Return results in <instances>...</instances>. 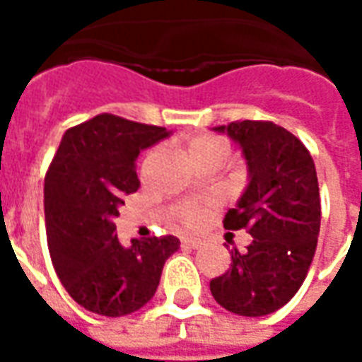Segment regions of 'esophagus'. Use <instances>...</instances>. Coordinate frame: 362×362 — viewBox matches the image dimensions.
Returning a JSON list of instances; mask_svg holds the SVG:
<instances>
[{
  "label": "esophagus",
  "instance_id": "1",
  "mask_svg": "<svg viewBox=\"0 0 362 362\" xmlns=\"http://www.w3.org/2000/svg\"><path fill=\"white\" fill-rule=\"evenodd\" d=\"M182 246H186V248H199L202 243H199L197 238H188V236H184V238H182Z\"/></svg>",
  "mask_w": 362,
  "mask_h": 362
}]
</instances>
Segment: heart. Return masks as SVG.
I'll return each mask as SVG.
<instances>
[{
	"label": "heart",
	"instance_id": "heart-1",
	"mask_svg": "<svg viewBox=\"0 0 362 362\" xmlns=\"http://www.w3.org/2000/svg\"><path fill=\"white\" fill-rule=\"evenodd\" d=\"M186 153H188L189 160L194 165H204V163H221L223 158L227 157L228 153V143L219 137V135L213 134H197L192 135L188 141H186ZM180 221L188 227H194L202 219V209L197 205H186L180 211Z\"/></svg>",
	"mask_w": 362,
	"mask_h": 362
}]
</instances>
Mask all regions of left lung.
Segmentation results:
<instances>
[{
    "label": "left lung",
    "instance_id": "1",
    "mask_svg": "<svg viewBox=\"0 0 362 362\" xmlns=\"http://www.w3.org/2000/svg\"><path fill=\"white\" fill-rule=\"evenodd\" d=\"M213 129L238 143L248 165V186L223 225L246 228L254 240L243 254L230 250L233 264L209 288L233 314L266 316L296 295L310 269L322 213L316 166L303 141L273 122Z\"/></svg>",
    "mask_w": 362,
    "mask_h": 362
}]
</instances>
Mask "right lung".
<instances>
[{
    "instance_id": "1",
    "label": "right lung",
    "mask_w": 362,
    "mask_h": 362,
    "mask_svg": "<svg viewBox=\"0 0 362 362\" xmlns=\"http://www.w3.org/2000/svg\"><path fill=\"white\" fill-rule=\"evenodd\" d=\"M165 137V127L98 114L69 127L52 158L44 178L50 258L69 296L89 312L118 318L139 310L180 248L173 235L124 246L114 233L124 196L139 188L135 158Z\"/></svg>"
}]
</instances>
